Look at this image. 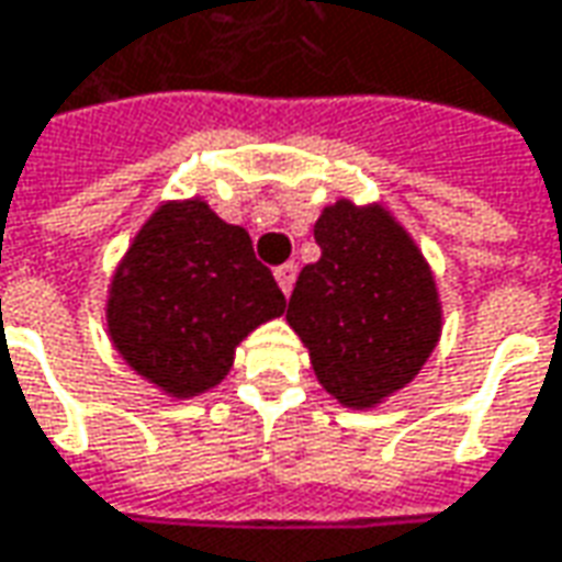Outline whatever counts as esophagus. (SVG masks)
Returning <instances> with one entry per match:
<instances>
[{"instance_id":"esophagus-1","label":"esophagus","mask_w":562,"mask_h":562,"mask_svg":"<svg viewBox=\"0 0 562 562\" xmlns=\"http://www.w3.org/2000/svg\"><path fill=\"white\" fill-rule=\"evenodd\" d=\"M274 281H278V288L284 296H290V290H293V281H296V266L293 262H284V266H278L274 269Z\"/></svg>"}]
</instances>
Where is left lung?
Returning a JSON list of instances; mask_svg holds the SVG:
<instances>
[{
    "label": "left lung",
    "mask_w": 562,
    "mask_h": 562,
    "mask_svg": "<svg viewBox=\"0 0 562 562\" xmlns=\"http://www.w3.org/2000/svg\"><path fill=\"white\" fill-rule=\"evenodd\" d=\"M288 324L308 348L321 389L351 409H373L419 376L440 342L443 305L428 259L385 204L339 199L315 223Z\"/></svg>",
    "instance_id": "left-lung-1"
}]
</instances>
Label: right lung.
<instances>
[{
  "label": "right lung",
  "instance_id": "right-lung-1",
  "mask_svg": "<svg viewBox=\"0 0 562 562\" xmlns=\"http://www.w3.org/2000/svg\"><path fill=\"white\" fill-rule=\"evenodd\" d=\"M288 300L254 257V241L204 199L161 201L106 290V333L119 358L177 401L220 385L259 324Z\"/></svg>",
  "mask_w": 562,
  "mask_h": 562
}]
</instances>
